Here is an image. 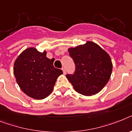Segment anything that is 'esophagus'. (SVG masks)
Returning a JSON list of instances; mask_svg holds the SVG:
<instances>
[{
    "instance_id": "1",
    "label": "esophagus",
    "mask_w": 132,
    "mask_h": 132,
    "mask_svg": "<svg viewBox=\"0 0 132 132\" xmlns=\"http://www.w3.org/2000/svg\"><path fill=\"white\" fill-rule=\"evenodd\" d=\"M62 71H63V73H64V75H66V69H65V68H62Z\"/></svg>"
}]
</instances>
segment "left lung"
I'll return each mask as SVG.
<instances>
[{"label":"left lung","mask_w":132,"mask_h":132,"mask_svg":"<svg viewBox=\"0 0 132 132\" xmlns=\"http://www.w3.org/2000/svg\"><path fill=\"white\" fill-rule=\"evenodd\" d=\"M75 64L73 75L66 78L76 92L85 96L98 93L110 78L113 65L110 56L105 51L93 42L68 49Z\"/></svg>","instance_id":"1"}]
</instances>
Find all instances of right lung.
<instances>
[{"mask_svg": "<svg viewBox=\"0 0 132 132\" xmlns=\"http://www.w3.org/2000/svg\"><path fill=\"white\" fill-rule=\"evenodd\" d=\"M35 47L22 52L14 63L13 73L24 93L35 99H44L52 92L57 77L62 70L54 66V60L46 57Z\"/></svg>", "mask_w": 132, "mask_h": 132, "instance_id": "1", "label": "right lung"}]
</instances>
